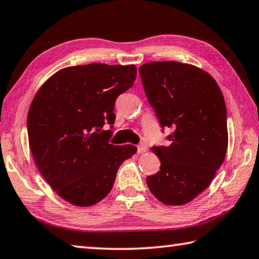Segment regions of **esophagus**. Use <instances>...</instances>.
<instances>
[{
	"mask_svg": "<svg viewBox=\"0 0 259 259\" xmlns=\"http://www.w3.org/2000/svg\"><path fill=\"white\" fill-rule=\"evenodd\" d=\"M147 149H148V146H147V143L146 142H141L138 146V152L139 153H143V152H146L147 151Z\"/></svg>",
	"mask_w": 259,
	"mask_h": 259,
	"instance_id": "34e87169",
	"label": "esophagus"
}]
</instances>
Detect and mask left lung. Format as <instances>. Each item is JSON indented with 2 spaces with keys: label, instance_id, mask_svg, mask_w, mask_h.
<instances>
[{
  "label": "left lung",
  "instance_id": "1",
  "mask_svg": "<svg viewBox=\"0 0 259 259\" xmlns=\"http://www.w3.org/2000/svg\"><path fill=\"white\" fill-rule=\"evenodd\" d=\"M139 71L161 128L171 131L168 147L152 148L161 165L147 184L165 205H184L208 188L224 161L229 140L224 97L209 74L187 63L148 62Z\"/></svg>",
  "mask_w": 259,
  "mask_h": 259
}]
</instances>
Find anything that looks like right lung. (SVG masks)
Wrapping results in <instances>:
<instances>
[{
  "mask_svg": "<svg viewBox=\"0 0 259 259\" xmlns=\"http://www.w3.org/2000/svg\"><path fill=\"white\" fill-rule=\"evenodd\" d=\"M137 78V67L90 63L59 70L36 93L27 117L37 168L66 201L89 207L111 191L117 170L137 147L109 143L115 102Z\"/></svg>",
  "mask_w": 259,
  "mask_h": 259,
  "instance_id": "right-lung-1",
  "label": "right lung"
}]
</instances>
